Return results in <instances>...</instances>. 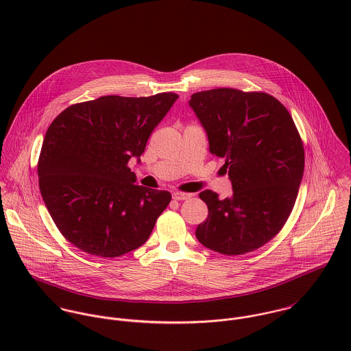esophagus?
<instances>
[{"label":"esophagus","mask_w":351,"mask_h":351,"mask_svg":"<svg viewBox=\"0 0 351 351\" xmlns=\"http://www.w3.org/2000/svg\"><path fill=\"white\" fill-rule=\"evenodd\" d=\"M172 197L175 200H186V199L191 197V194H187V193H173Z\"/></svg>","instance_id":"1"}]
</instances>
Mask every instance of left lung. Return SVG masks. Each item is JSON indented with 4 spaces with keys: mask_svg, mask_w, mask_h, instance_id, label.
Returning <instances> with one entry per match:
<instances>
[{
    "mask_svg": "<svg viewBox=\"0 0 351 351\" xmlns=\"http://www.w3.org/2000/svg\"><path fill=\"white\" fill-rule=\"evenodd\" d=\"M190 106L234 190L223 200L210 190L199 194L208 217L195 235L226 256L253 252L278 234L295 206L304 172L299 130L287 108L263 91L206 90L193 94Z\"/></svg>",
    "mask_w": 351,
    "mask_h": 351,
    "instance_id": "8db88e82",
    "label": "left lung"
}]
</instances>
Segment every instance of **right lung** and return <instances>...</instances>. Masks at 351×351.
Wrapping results in <instances>:
<instances>
[{
  "label": "right lung",
  "mask_w": 351,
  "mask_h": 351,
  "mask_svg": "<svg viewBox=\"0 0 351 351\" xmlns=\"http://www.w3.org/2000/svg\"><path fill=\"white\" fill-rule=\"evenodd\" d=\"M178 98L105 95L69 106L47 129L40 193L59 232L82 252L113 258L149 238L171 194L137 186L128 162L143 155Z\"/></svg>",
  "instance_id": "obj_1"
}]
</instances>
